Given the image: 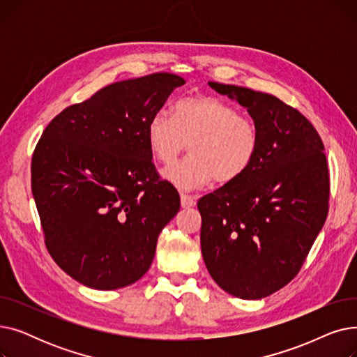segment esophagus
Here are the masks:
<instances>
[{"mask_svg":"<svg viewBox=\"0 0 357 357\" xmlns=\"http://www.w3.org/2000/svg\"><path fill=\"white\" fill-rule=\"evenodd\" d=\"M181 205L182 208H191L195 205V198L186 194H181Z\"/></svg>","mask_w":357,"mask_h":357,"instance_id":"34e87169","label":"esophagus"}]
</instances>
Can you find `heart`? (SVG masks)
Segmentation results:
<instances>
[{
  "label": "heart",
  "instance_id": "b5f03b06",
  "mask_svg": "<svg viewBox=\"0 0 357 357\" xmlns=\"http://www.w3.org/2000/svg\"><path fill=\"white\" fill-rule=\"evenodd\" d=\"M146 137L150 153L163 165L172 163L190 144L191 156L163 171V178L182 190L202 188L214 181L236 182L249 171L259 150L255 121L210 96L178 101L174 116L155 112Z\"/></svg>",
  "mask_w": 357,
  "mask_h": 357
}]
</instances>
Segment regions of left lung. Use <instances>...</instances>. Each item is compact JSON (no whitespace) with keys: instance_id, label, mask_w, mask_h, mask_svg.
Wrapping results in <instances>:
<instances>
[{"instance_id":"8db88e82","label":"left lung","mask_w":357,"mask_h":357,"mask_svg":"<svg viewBox=\"0 0 357 357\" xmlns=\"http://www.w3.org/2000/svg\"><path fill=\"white\" fill-rule=\"evenodd\" d=\"M208 85L248 109L259 150L240 179L198 201L201 252L221 289L260 299L296 276L324 226L330 197L324 144L301 112L271 93Z\"/></svg>"}]
</instances>
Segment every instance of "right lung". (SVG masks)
<instances>
[{
  "instance_id": "right-lung-1",
  "label": "right lung",
  "mask_w": 357,
  "mask_h": 357,
  "mask_svg": "<svg viewBox=\"0 0 357 357\" xmlns=\"http://www.w3.org/2000/svg\"><path fill=\"white\" fill-rule=\"evenodd\" d=\"M185 81L153 73L111 84L65 108L31 159V192L56 264L79 284L111 291L152 265L162 229L181 207L160 181L146 128Z\"/></svg>"
}]
</instances>
